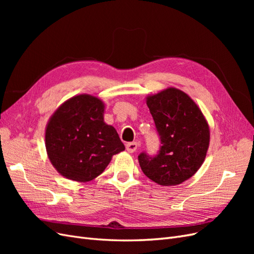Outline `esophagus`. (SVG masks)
Instances as JSON below:
<instances>
[{"mask_svg": "<svg viewBox=\"0 0 254 254\" xmlns=\"http://www.w3.org/2000/svg\"><path fill=\"white\" fill-rule=\"evenodd\" d=\"M126 149L129 152H134L137 149V143L136 142H130L126 144Z\"/></svg>", "mask_w": 254, "mask_h": 254, "instance_id": "34e87169", "label": "esophagus"}]
</instances>
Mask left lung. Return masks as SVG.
<instances>
[{
  "label": "left lung",
  "instance_id": "left-lung-1",
  "mask_svg": "<svg viewBox=\"0 0 254 254\" xmlns=\"http://www.w3.org/2000/svg\"><path fill=\"white\" fill-rule=\"evenodd\" d=\"M161 146L156 155L142 151L143 173L160 186H177L190 178L203 163L210 130L202 112L184 92L170 88L147 97Z\"/></svg>",
  "mask_w": 254,
  "mask_h": 254
}]
</instances>
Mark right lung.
<instances>
[{"instance_id":"1","label":"right lung","mask_w":254,"mask_h":254,"mask_svg":"<svg viewBox=\"0 0 254 254\" xmlns=\"http://www.w3.org/2000/svg\"><path fill=\"white\" fill-rule=\"evenodd\" d=\"M101 99L82 94L61 105L45 131L52 164L65 178L87 182L101 175L113 155L125 149L112 126L104 122Z\"/></svg>"}]
</instances>
